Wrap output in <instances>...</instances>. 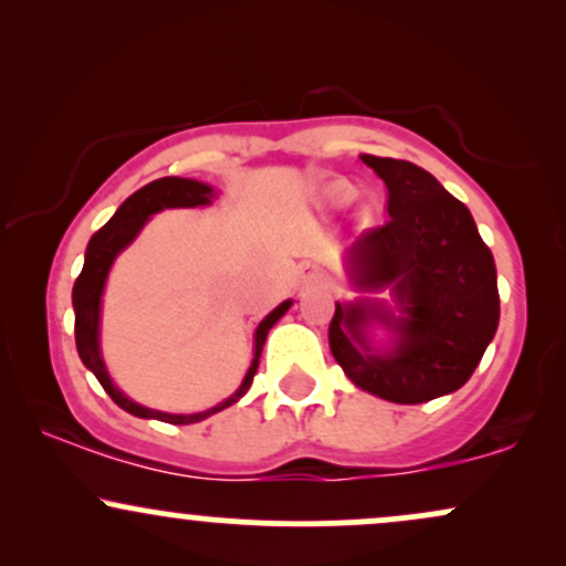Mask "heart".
I'll return each instance as SVG.
<instances>
[{
    "instance_id": "b5f03b06",
    "label": "heart",
    "mask_w": 566,
    "mask_h": 566,
    "mask_svg": "<svg viewBox=\"0 0 566 566\" xmlns=\"http://www.w3.org/2000/svg\"><path fill=\"white\" fill-rule=\"evenodd\" d=\"M333 197H335V201H340V205H346V201L354 197V188L346 186V184H337L333 188Z\"/></svg>"
}]
</instances>
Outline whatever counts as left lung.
Here are the masks:
<instances>
[{
  "label": "left lung",
  "mask_w": 566,
  "mask_h": 566,
  "mask_svg": "<svg viewBox=\"0 0 566 566\" xmlns=\"http://www.w3.org/2000/svg\"><path fill=\"white\" fill-rule=\"evenodd\" d=\"M388 188V218L350 244L348 274L359 290L391 287L396 311L378 301L335 303L329 350L354 386L396 405H423L471 378L500 322L497 271L469 207L423 167L361 154ZM380 321L391 352L368 348Z\"/></svg>",
  "instance_id": "8db88e82"
}]
</instances>
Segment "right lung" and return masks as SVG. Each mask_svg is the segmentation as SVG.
<instances>
[{
  "instance_id": "add662e5",
  "label": "right lung",
  "mask_w": 566,
  "mask_h": 566,
  "mask_svg": "<svg viewBox=\"0 0 566 566\" xmlns=\"http://www.w3.org/2000/svg\"><path fill=\"white\" fill-rule=\"evenodd\" d=\"M216 199V191L212 186L199 184V180L191 178H159L151 180L148 186L138 188L133 197H127L122 201L119 210L114 212V218L103 226L101 231L93 233L90 239L87 252H84V269L82 274L76 276L74 282V292H71V301H74V335H76V350H80V359L84 361V367L95 375L97 382L103 386L112 399L119 405L125 412L135 415V418H154L161 420V423H172V426H188V423H199V420L210 418V415L220 412V409L231 407L233 401H239L247 394V388L252 386V378H255L258 365H261V350L265 343V335L274 324L287 314V308L292 301H284L282 305H276L265 319L258 324L255 329V356H252V365L247 369L242 386L237 388V394H231L229 399L220 401V405L205 409V412H193V415H170V412H159V409H148L143 405H135L133 399H127L119 388L114 386V380L108 378L106 365H103L101 356V343H97V333H101V295L103 287H106V276L112 271V263L116 261L125 247L138 237L146 220L154 216V212L167 210V207H201L210 205Z\"/></svg>"
}]
</instances>
